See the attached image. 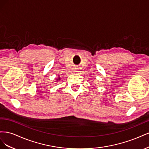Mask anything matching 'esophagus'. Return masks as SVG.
<instances>
[{"instance_id":"esophagus-1","label":"esophagus","mask_w":149,"mask_h":149,"mask_svg":"<svg viewBox=\"0 0 149 149\" xmlns=\"http://www.w3.org/2000/svg\"><path fill=\"white\" fill-rule=\"evenodd\" d=\"M76 70H77V68H76V67H74V68H73V71L75 72V71H76Z\"/></svg>"}]
</instances>
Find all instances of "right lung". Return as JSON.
Returning a JSON list of instances; mask_svg holds the SVG:
<instances>
[{
    "mask_svg": "<svg viewBox=\"0 0 149 149\" xmlns=\"http://www.w3.org/2000/svg\"><path fill=\"white\" fill-rule=\"evenodd\" d=\"M59 79H60V78H59Z\"/></svg>",
    "mask_w": 149,
    "mask_h": 149,
    "instance_id": "add662e5",
    "label": "right lung"
}]
</instances>
